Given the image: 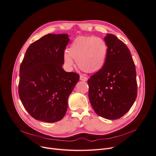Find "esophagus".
Returning <instances> with one entry per match:
<instances>
[{
  "mask_svg": "<svg viewBox=\"0 0 156 156\" xmlns=\"http://www.w3.org/2000/svg\"><path fill=\"white\" fill-rule=\"evenodd\" d=\"M80 80L81 81H87L88 80V78H87V77H85V76H80Z\"/></svg>",
  "mask_w": 156,
  "mask_h": 156,
  "instance_id": "34e87169",
  "label": "esophagus"
}]
</instances>
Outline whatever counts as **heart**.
Returning <instances> with one entry per match:
<instances>
[{
	"mask_svg": "<svg viewBox=\"0 0 156 156\" xmlns=\"http://www.w3.org/2000/svg\"><path fill=\"white\" fill-rule=\"evenodd\" d=\"M108 53L106 41L101 37L80 36L76 38L64 53L65 64L74 65V60L80 69L86 73H96L105 66Z\"/></svg>",
	"mask_w": 156,
	"mask_h": 156,
	"instance_id": "obj_1",
	"label": "heart"
}]
</instances>
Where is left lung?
I'll return each mask as SVG.
<instances>
[{
    "mask_svg": "<svg viewBox=\"0 0 156 156\" xmlns=\"http://www.w3.org/2000/svg\"><path fill=\"white\" fill-rule=\"evenodd\" d=\"M108 46L103 68L88 80L89 99L96 114L115 120L121 118L137 97L136 72L131 52L115 35L107 34Z\"/></svg>",
    "mask_w": 156,
    "mask_h": 156,
    "instance_id": "1",
    "label": "left lung"
}]
</instances>
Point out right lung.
<instances>
[{"label":"right lung","instance_id":"obj_1","mask_svg":"<svg viewBox=\"0 0 156 156\" xmlns=\"http://www.w3.org/2000/svg\"><path fill=\"white\" fill-rule=\"evenodd\" d=\"M68 34H47L27 48L20 67L19 94L25 109L35 119L61 120L68 99L80 76L62 68Z\"/></svg>","mask_w":156,"mask_h":156}]
</instances>
